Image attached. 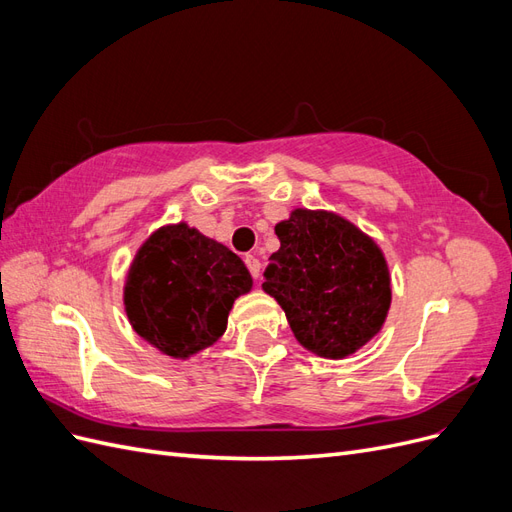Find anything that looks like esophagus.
<instances>
[{"mask_svg": "<svg viewBox=\"0 0 512 512\" xmlns=\"http://www.w3.org/2000/svg\"><path fill=\"white\" fill-rule=\"evenodd\" d=\"M245 265H247V269H250L254 280H258V277H260V269H262L260 260H258L256 256H252V254H247V256H245Z\"/></svg>", "mask_w": 512, "mask_h": 512, "instance_id": "obj_1", "label": "esophagus"}]
</instances>
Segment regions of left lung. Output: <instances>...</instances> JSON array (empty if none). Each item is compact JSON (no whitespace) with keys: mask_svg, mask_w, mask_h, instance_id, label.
I'll list each match as a JSON object with an SVG mask.
<instances>
[{"mask_svg":"<svg viewBox=\"0 0 512 512\" xmlns=\"http://www.w3.org/2000/svg\"><path fill=\"white\" fill-rule=\"evenodd\" d=\"M275 235L282 245L269 258L262 288L282 305L297 342L324 359L365 346L391 305L380 247L329 211L294 209Z\"/></svg>","mask_w":512,"mask_h":512,"instance_id":"1","label":"left lung"}]
</instances>
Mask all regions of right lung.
Here are the masks:
<instances>
[{"label":"right lung","mask_w":512,"mask_h":512,"mask_svg":"<svg viewBox=\"0 0 512 512\" xmlns=\"http://www.w3.org/2000/svg\"><path fill=\"white\" fill-rule=\"evenodd\" d=\"M250 271L226 245L188 224L164 226L138 250L123 292L134 331L168 356L185 359L218 342Z\"/></svg>","instance_id":"1"}]
</instances>
